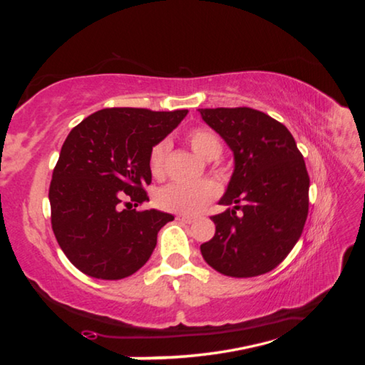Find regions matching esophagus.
I'll return each instance as SVG.
<instances>
[{
    "instance_id": "34e87169",
    "label": "esophagus",
    "mask_w": 365,
    "mask_h": 365,
    "mask_svg": "<svg viewBox=\"0 0 365 365\" xmlns=\"http://www.w3.org/2000/svg\"><path fill=\"white\" fill-rule=\"evenodd\" d=\"M177 220L185 222V224H191V222H195V217H191V215L180 214V215H177Z\"/></svg>"
}]
</instances>
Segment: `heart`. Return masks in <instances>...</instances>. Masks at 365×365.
<instances>
[{
	"instance_id": "b5f03b06",
	"label": "heart",
	"mask_w": 365,
	"mask_h": 365,
	"mask_svg": "<svg viewBox=\"0 0 365 365\" xmlns=\"http://www.w3.org/2000/svg\"><path fill=\"white\" fill-rule=\"evenodd\" d=\"M187 140L197 156L212 160L222 153V143L217 135L207 128H193L188 132ZM169 153V141H159L151 148L150 169L154 177H163L165 159ZM219 195V187L212 180H200L191 183H170L158 193V205L170 212L193 215L201 212L209 202Z\"/></svg>"
}]
</instances>
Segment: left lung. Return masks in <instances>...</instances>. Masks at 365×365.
I'll use <instances>...</instances> for the list:
<instances>
[{
	"label": "left lung",
	"instance_id": "1",
	"mask_svg": "<svg viewBox=\"0 0 365 365\" xmlns=\"http://www.w3.org/2000/svg\"><path fill=\"white\" fill-rule=\"evenodd\" d=\"M233 153V174L212 215L215 233L201 245L220 274L248 279L275 269L298 242L309 211V175L293 135L251 108L200 109Z\"/></svg>",
	"mask_w": 365,
	"mask_h": 365
}]
</instances>
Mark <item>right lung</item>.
<instances>
[{"label": "right lung", "mask_w": 365, "mask_h": 365, "mask_svg": "<svg viewBox=\"0 0 365 365\" xmlns=\"http://www.w3.org/2000/svg\"><path fill=\"white\" fill-rule=\"evenodd\" d=\"M187 109L156 113L110 108L91 114L67 135L49 185L51 225L61 250L83 274L120 280L143 267L158 232L174 215L122 209L150 201V153L180 123Z\"/></svg>", "instance_id": "add662e5"}]
</instances>
